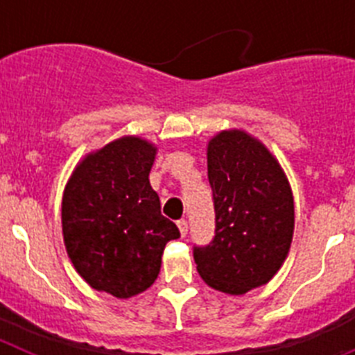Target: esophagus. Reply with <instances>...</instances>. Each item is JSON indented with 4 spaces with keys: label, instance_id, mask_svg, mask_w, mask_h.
Returning a JSON list of instances; mask_svg holds the SVG:
<instances>
[{
    "label": "esophagus",
    "instance_id": "34e87169",
    "mask_svg": "<svg viewBox=\"0 0 355 355\" xmlns=\"http://www.w3.org/2000/svg\"><path fill=\"white\" fill-rule=\"evenodd\" d=\"M178 227H180L181 236H187V233H188V222L184 220V218H181V220H178Z\"/></svg>",
    "mask_w": 355,
    "mask_h": 355
}]
</instances>
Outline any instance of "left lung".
<instances>
[{
	"mask_svg": "<svg viewBox=\"0 0 355 355\" xmlns=\"http://www.w3.org/2000/svg\"><path fill=\"white\" fill-rule=\"evenodd\" d=\"M208 180L215 236L209 245L193 247L197 272L215 290L243 295L268 283L286 259L293 193L270 150L241 130L209 140Z\"/></svg>",
	"mask_w": 355,
	"mask_h": 355,
	"instance_id": "obj_1",
	"label": "left lung"
}]
</instances>
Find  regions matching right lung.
Masks as SVG:
<instances>
[{
    "label": "right lung",
    "mask_w": 355,
    "mask_h": 355,
    "mask_svg": "<svg viewBox=\"0 0 355 355\" xmlns=\"http://www.w3.org/2000/svg\"><path fill=\"white\" fill-rule=\"evenodd\" d=\"M156 147L122 137L85 156L62 199L69 258L94 288L130 299L155 283L167 241L180 229L162 215L149 183Z\"/></svg>",
    "instance_id": "right-lung-1"
}]
</instances>
